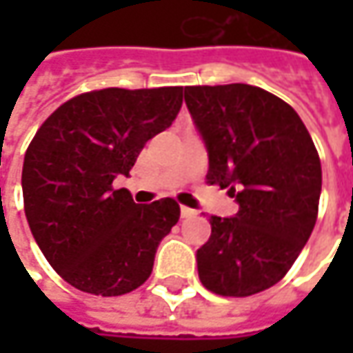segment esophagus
<instances>
[{"label":"esophagus","mask_w":353,"mask_h":353,"mask_svg":"<svg viewBox=\"0 0 353 353\" xmlns=\"http://www.w3.org/2000/svg\"><path fill=\"white\" fill-rule=\"evenodd\" d=\"M181 216H183V218H194V216H196V210L183 206V208H181Z\"/></svg>","instance_id":"esophagus-1"}]
</instances>
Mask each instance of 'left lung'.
Returning a JSON list of instances; mask_svg holds the SVG:
<instances>
[{"label": "left lung", "instance_id": "obj_1", "mask_svg": "<svg viewBox=\"0 0 353 353\" xmlns=\"http://www.w3.org/2000/svg\"><path fill=\"white\" fill-rule=\"evenodd\" d=\"M184 102L208 151V183L239 210L210 216L198 277L222 296H250L287 275L316 224L322 169L303 119L250 84L186 86Z\"/></svg>", "mask_w": 353, "mask_h": 353}]
</instances>
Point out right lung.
Returning a JSON list of instances; mask_svg holds the SVG:
<instances>
[{
    "mask_svg": "<svg viewBox=\"0 0 353 353\" xmlns=\"http://www.w3.org/2000/svg\"><path fill=\"white\" fill-rule=\"evenodd\" d=\"M181 105V86L96 90L62 103L34 133L21 174L25 216L50 267L76 289L119 296L151 275L181 208L172 198L135 204L114 181L129 176Z\"/></svg>",
    "mask_w": 353,
    "mask_h": 353,
    "instance_id": "add662e5",
    "label": "right lung"
}]
</instances>
